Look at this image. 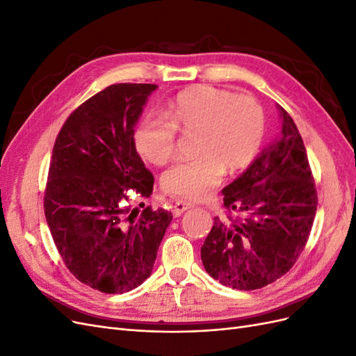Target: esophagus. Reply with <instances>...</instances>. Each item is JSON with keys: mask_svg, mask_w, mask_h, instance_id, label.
Returning a JSON list of instances; mask_svg holds the SVG:
<instances>
[{"mask_svg": "<svg viewBox=\"0 0 356 356\" xmlns=\"http://www.w3.org/2000/svg\"><path fill=\"white\" fill-rule=\"evenodd\" d=\"M191 208V203H187V202H182V200H178L174 203V207H172V212H174L175 217H179L181 213H184L187 209Z\"/></svg>", "mask_w": 356, "mask_h": 356, "instance_id": "34e87169", "label": "esophagus"}]
</instances>
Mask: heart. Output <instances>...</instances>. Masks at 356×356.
Returning a JSON list of instances; mask_svg holds the SVG:
<instances>
[{
    "mask_svg": "<svg viewBox=\"0 0 356 356\" xmlns=\"http://www.w3.org/2000/svg\"><path fill=\"white\" fill-rule=\"evenodd\" d=\"M178 129L197 132V157L179 161L161 177L169 196L197 202L218 187L225 168L250 166L263 147L266 117L261 105L248 95L197 86L177 95L166 115L148 114L138 123L134 143L149 163L163 166L175 154Z\"/></svg>",
    "mask_w": 356,
    "mask_h": 356,
    "instance_id": "b5f03b06",
    "label": "heart"
}]
</instances>
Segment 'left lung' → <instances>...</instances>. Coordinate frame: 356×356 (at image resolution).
<instances>
[{
	"instance_id": "1",
	"label": "left lung",
	"mask_w": 356,
	"mask_h": 356,
	"mask_svg": "<svg viewBox=\"0 0 356 356\" xmlns=\"http://www.w3.org/2000/svg\"><path fill=\"white\" fill-rule=\"evenodd\" d=\"M279 111L281 138L222 190L225 217L213 218L200 248L204 270L233 289L263 288L289 272L314 225L318 193L306 148Z\"/></svg>"
}]
</instances>
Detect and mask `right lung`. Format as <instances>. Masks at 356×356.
<instances>
[{
  "label": "right lung",
  "instance_id": "add662e5",
  "mask_svg": "<svg viewBox=\"0 0 356 356\" xmlns=\"http://www.w3.org/2000/svg\"><path fill=\"white\" fill-rule=\"evenodd\" d=\"M156 84L120 83L75 108L58 134L44 213L68 270L105 294H123L152 275L172 213H139L129 191L149 197L154 177L134 143V126ZM143 207V202L139 203Z\"/></svg>",
  "mask_w": 356,
  "mask_h": 356
}]
</instances>
